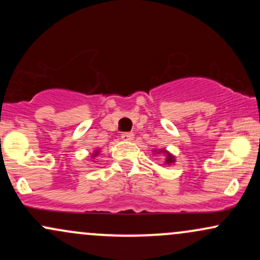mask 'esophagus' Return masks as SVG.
Returning a JSON list of instances; mask_svg holds the SVG:
<instances>
[{
	"instance_id": "esophagus-1",
	"label": "esophagus",
	"mask_w": 260,
	"mask_h": 260,
	"mask_svg": "<svg viewBox=\"0 0 260 260\" xmlns=\"http://www.w3.org/2000/svg\"><path fill=\"white\" fill-rule=\"evenodd\" d=\"M121 138L123 139V140H132L133 138H134V136H133V133H123L121 136Z\"/></svg>"
}]
</instances>
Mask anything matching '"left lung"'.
I'll list each match as a JSON object with an SVG mask.
<instances>
[{"mask_svg": "<svg viewBox=\"0 0 260 260\" xmlns=\"http://www.w3.org/2000/svg\"><path fill=\"white\" fill-rule=\"evenodd\" d=\"M160 151H162V150H160ZM159 151V153H160ZM165 151V150H164ZM165 154H166V164H172V162H175V157H174V155H171L170 153H168V151H165Z\"/></svg>", "mask_w": 260, "mask_h": 260, "instance_id": "left-lung-1", "label": "left lung"}]
</instances>
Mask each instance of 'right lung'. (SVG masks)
I'll return each instance as SVG.
<instances>
[{"instance_id": "right-lung-1", "label": "right lung", "mask_w": 260, "mask_h": 260, "mask_svg": "<svg viewBox=\"0 0 260 260\" xmlns=\"http://www.w3.org/2000/svg\"><path fill=\"white\" fill-rule=\"evenodd\" d=\"M96 155H98V150H96V151H95V153H94V154H92V157H95V156H96Z\"/></svg>"}]
</instances>
